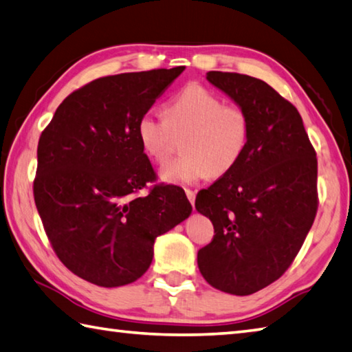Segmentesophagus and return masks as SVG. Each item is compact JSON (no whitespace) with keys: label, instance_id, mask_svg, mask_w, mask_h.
Masks as SVG:
<instances>
[{"label":"esophagus","instance_id":"34e87169","mask_svg":"<svg viewBox=\"0 0 352 352\" xmlns=\"http://www.w3.org/2000/svg\"><path fill=\"white\" fill-rule=\"evenodd\" d=\"M185 193H187V197H188V201L191 202V205H195V199H196V191H193V190H190V188H187V190H185Z\"/></svg>","mask_w":352,"mask_h":352}]
</instances>
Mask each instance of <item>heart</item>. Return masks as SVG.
Listing matches in <instances>:
<instances>
[{
	"mask_svg": "<svg viewBox=\"0 0 352 352\" xmlns=\"http://www.w3.org/2000/svg\"><path fill=\"white\" fill-rule=\"evenodd\" d=\"M138 138L148 157L165 164L184 138L181 157L165 165L161 177L170 184H195L233 170L248 147L251 119L239 104L199 82H190L170 99L165 116L145 111L138 119Z\"/></svg>",
	"mask_w": 352,
	"mask_h": 352,
	"instance_id": "b5f03b06",
	"label": "heart"
}]
</instances>
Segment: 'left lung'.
<instances>
[{"mask_svg": "<svg viewBox=\"0 0 352 352\" xmlns=\"http://www.w3.org/2000/svg\"><path fill=\"white\" fill-rule=\"evenodd\" d=\"M207 79L248 111L251 133L236 167L196 196V210L214 227L197 265L211 287L248 296L279 279L311 230L316 150L297 109L262 79L233 72Z\"/></svg>", "mask_w": 352, "mask_h": 352, "instance_id": "obj_1", "label": "left lung"}]
</instances>
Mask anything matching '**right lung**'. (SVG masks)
Segmentation results:
<instances>
[{
  "instance_id": "add662e5",
  "label": "right lung",
  "mask_w": 352,
  "mask_h": 352,
  "mask_svg": "<svg viewBox=\"0 0 352 352\" xmlns=\"http://www.w3.org/2000/svg\"><path fill=\"white\" fill-rule=\"evenodd\" d=\"M184 70L98 78L65 98L39 136L33 197L44 231L59 261L98 287L138 280L156 237L191 213L181 187H148L157 176L136 131Z\"/></svg>"
}]
</instances>
